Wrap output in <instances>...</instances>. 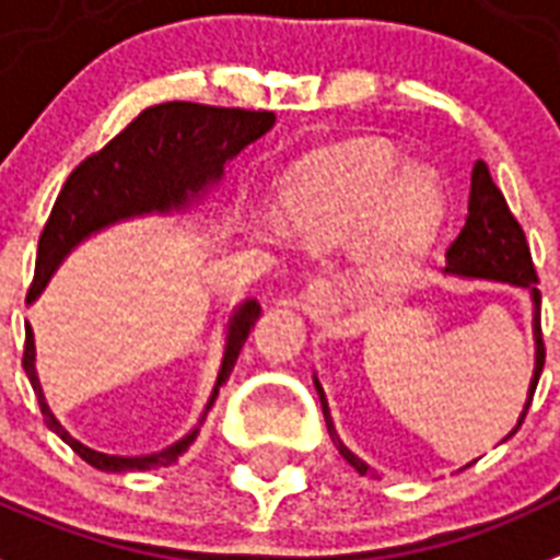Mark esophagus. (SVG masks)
I'll return each mask as SVG.
<instances>
[{"mask_svg": "<svg viewBox=\"0 0 560 560\" xmlns=\"http://www.w3.org/2000/svg\"><path fill=\"white\" fill-rule=\"evenodd\" d=\"M300 308L312 317V320H329L340 312V294H337L335 280L329 277H314L306 291L300 294Z\"/></svg>", "mask_w": 560, "mask_h": 560, "instance_id": "1", "label": "esophagus"}]
</instances>
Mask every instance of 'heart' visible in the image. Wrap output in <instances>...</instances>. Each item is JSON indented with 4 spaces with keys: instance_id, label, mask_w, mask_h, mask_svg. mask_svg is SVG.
<instances>
[{
    "instance_id": "1",
    "label": "heart",
    "mask_w": 560,
    "mask_h": 560,
    "mask_svg": "<svg viewBox=\"0 0 560 560\" xmlns=\"http://www.w3.org/2000/svg\"><path fill=\"white\" fill-rule=\"evenodd\" d=\"M446 188L429 165H404L377 142L317 148L285 171L275 191V223L317 248L343 246L369 220L360 283L392 294L418 275L446 223Z\"/></svg>"
}]
</instances>
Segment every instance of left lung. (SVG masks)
Wrapping results in <instances>:
<instances>
[{
    "label": "left lung",
    "instance_id": "left-lung-1",
    "mask_svg": "<svg viewBox=\"0 0 560 560\" xmlns=\"http://www.w3.org/2000/svg\"><path fill=\"white\" fill-rule=\"evenodd\" d=\"M446 277H457V280H489V283H506L515 289L526 291L529 306H533V343H535V363H533V377H529V389H526V404L524 412L518 415V423L512 427V432L503 441H510L521 429L526 418V409L533 404L535 386L544 372V340H540V291L535 289V269L533 257H529V246H526L524 231H521L518 220L512 217L510 206L503 200V194L489 177V168L483 160H478L472 168V188H469V214L455 237V243L446 252ZM314 389L320 397L323 418H326V429H329L331 443L337 452L346 457V464L354 466V472L372 475V466L363 457L354 455L340 435H337L335 420H331L329 400L323 392L317 374H314ZM475 464V460H472ZM466 464V466H472ZM464 466V469H466Z\"/></svg>",
    "mask_w": 560,
    "mask_h": 560
}]
</instances>
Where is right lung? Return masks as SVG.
Masks as SVG:
<instances>
[{
	"instance_id": "right-lung-1",
	"label": "right lung",
	"mask_w": 560,
	"mask_h": 560,
	"mask_svg": "<svg viewBox=\"0 0 560 560\" xmlns=\"http://www.w3.org/2000/svg\"><path fill=\"white\" fill-rule=\"evenodd\" d=\"M277 117L269 110H240V108H208L197 103H163L145 108L119 137L108 142L100 154L88 156L73 171L59 191L48 225L39 237L36 252L34 285L27 291V306H34L39 294L48 289L50 277L57 275L71 252L88 243L96 234L114 229L119 223H131L142 217H188L206 214L211 194L220 188L225 177V165L248 145L262 140L275 128ZM257 298L240 300L229 312L223 329V358L217 369L214 386L202 406L197 427L171 446L148 455H108L85 446L82 441L59 423L50 412L45 392H42L39 372H36V343L31 323L25 326V369L27 381L39 400L45 427L62 438L77 455L100 472H148L165 469L186 455L188 446L197 441L202 420L211 412L220 386H225L237 354L246 343L248 331L260 320Z\"/></svg>"
}]
</instances>
